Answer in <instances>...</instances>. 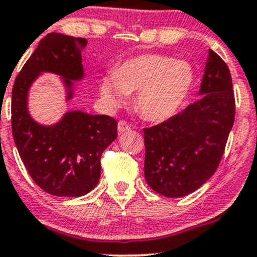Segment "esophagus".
I'll return each instance as SVG.
<instances>
[{
	"label": "esophagus",
	"instance_id": "obj_1",
	"mask_svg": "<svg viewBox=\"0 0 257 257\" xmlns=\"http://www.w3.org/2000/svg\"><path fill=\"white\" fill-rule=\"evenodd\" d=\"M129 129H131V126H129V124L126 123V121L119 120V123H117V131H119V133H124V132H128Z\"/></svg>",
	"mask_w": 257,
	"mask_h": 257
}]
</instances>
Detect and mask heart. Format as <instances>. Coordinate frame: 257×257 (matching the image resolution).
Wrapping results in <instances>:
<instances>
[{"label":"heart","mask_w":257,"mask_h":257,"mask_svg":"<svg viewBox=\"0 0 257 257\" xmlns=\"http://www.w3.org/2000/svg\"><path fill=\"white\" fill-rule=\"evenodd\" d=\"M195 73L191 64L165 54L147 53L124 61L105 74L100 95L110 107L121 106L129 93L137 92L136 107L150 121L174 116L193 90Z\"/></svg>","instance_id":"obj_1"}]
</instances>
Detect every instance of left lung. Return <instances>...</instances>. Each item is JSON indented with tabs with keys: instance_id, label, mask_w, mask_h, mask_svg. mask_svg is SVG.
Here are the masks:
<instances>
[{
	"instance_id": "left-lung-1",
	"label": "left lung",
	"mask_w": 257,
	"mask_h": 257,
	"mask_svg": "<svg viewBox=\"0 0 257 257\" xmlns=\"http://www.w3.org/2000/svg\"><path fill=\"white\" fill-rule=\"evenodd\" d=\"M198 101L161 124L143 129L145 177L167 198L198 190L220 162L234 121V95L227 64L209 50Z\"/></svg>"
}]
</instances>
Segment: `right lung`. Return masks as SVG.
Returning <instances> with one entry per match:
<instances>
[{"instance_id": "add662e5", "label": "right lung", "mask_w": 257, "mask_h": 257, "mask_svg": "<svg viewBox=\"0 0 257 257\" xmlns=\"http://www.w3.org/2000/svg\"><path fill=\"white\" fill-rule=\"evenodd\" d=\"M86 44L83 38L45 35L13 87L11 125L19 155L34 183L56 196L90 193L100 180L102 152L117 137L116 120L107 115L73 110L56 124L43 125L29 114V90L44 72L62 78L67 101L73 97V81L85 77L81 52Z\"/></svg>"}]
</instances>
